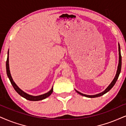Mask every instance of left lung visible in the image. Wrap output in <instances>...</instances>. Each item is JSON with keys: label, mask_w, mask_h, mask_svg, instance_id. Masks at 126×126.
<instances>
[{"label": "left lung", "mask_w": 126, "mask_h": 126, "mask_svg": "<svg viewBox=\"0 0 126 126\" xmlns=\"http://www.w3.org/2000/svg\"><path fill=\"white\" fill-rule=\"evenodd\" d=\"M119 65H118L117 72H116V75L115 76V77H114V79H113V81L111 82V83L109 85V86L108 88H107L105 90V91H104L103 92H102L100 93V94H95V95H87V94H82V93L79 92L77 91V90H75L76 92H77V93H78L79 94H81V95H82V96H85V97L93 98V97H99V96L103 95L104 94H106L110 90L111 88H113V86L114 85V84L116 83V81H117L118 78H119V75H120V73L121 72V68H122V55H121L120 47V45H119Z\"/></svg>", "instance_id": "left-lung-1"}]
</instances>
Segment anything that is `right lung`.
I'll return each mask as SVG.
<instances>
[{
    "mask_svg": "<svg viewBox=\"0 0 126 126\" xmlns=\"http://www.w3.org/2000/svg\"><path fill=\"white\" fill-rule=\"evenodd\" d=\"M6 72H7V77L9 78V80L12 83V86L14 88V89L18 93V94H20V96H22V97H24L26 99L29 100H31V101H38V100H43V99H44L47 98V97H48L49 96H50L51 94L53 92V87L52 88L50 91H49L48 92L46 93V94H41V95L40 96H32L30 95V94H26V93L24 92L22 90H21L17 86L16 84L15 83V82L13 81V79H12V76H11L10 72V70H9V51H8V55H7V61H6Z\"/></svg>",
    "mask_w": 126,
    "mask_h": 126,
    "instance_id": "right-lung-1",
    "label": "right lung"
}]
</instances>
